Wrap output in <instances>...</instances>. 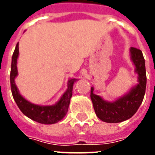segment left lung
Masks as SVG:
<instances>
[{"mask_svg": "<svg viewBox=\"0 0 155 155\" xmlns=\"http://www.w3.org/2000/svg\"><path fill=\"white\" fill-rule=\"evenodd\" d=\"M130 54L135 65V71L139 75V84L129 94L111 103L94 94V88H91V98L95 114L104 122L120 123L130 119L136 113L143 100L147 81L144 58L142 51L134 47L130 48Z\"/></svg>", "mask_w": 155, "mask_h": 155, "instance_id": "left-lung-1", "label": "left lung"}]
</instances>
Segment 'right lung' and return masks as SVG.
I'll return each mask as SVG.
<instances>
[{
	"label": "right lung",
	"instance_id": "add662e5",
	"mask_svg": "<svg viewBox=\"0 0 155 155\" xmlns=\"http://www.w3.org/2000/svg\"><path fill=\"white\" fill-rule=\"evenodd\" d=\"M18 54L19 45L17 43L14 53L12 54V67H11V74H10L12 93L17 106L25 115L38 123L44 124H52L57 123L58 121L62 120L65 116V114H67L71 98L72 96L73 84L76 80L71 79L68 81L67 91L64 92L61 100L54 105L41 106V105L31 104L20 94L18 89L15 84V78L17 75L16 62H17Z\"/></svg>",
	"mask_w": 155,
	"mask_h": 155
}]
</instances>
